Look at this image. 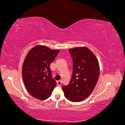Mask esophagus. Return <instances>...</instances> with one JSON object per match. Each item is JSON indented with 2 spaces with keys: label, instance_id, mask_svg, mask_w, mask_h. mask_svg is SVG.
<instances>
[{
  "label": "esophagus",
  "instance_id": "34e87169",
  "mask_svg": "<svg viewBox=\"0 0 125 125\" xmlns=\"http://www.w3.org/2000/svg\"><path fill=\"white\" fill-rule=\"evenodd\" d=\"M57 84L59 86H60L62 85V81L60 80H59V81H57Z\"/></svg>",
  "mask_w": 125,
  "mask_h": 125
}]
</instances>
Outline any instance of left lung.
<instances>
[{
  "label": "left lung",
  "instance_id": "left-lung-1",
  "mask_svg": "<svg viewBox=\"0 0 125 125\" xmlns=\"http://www.w3.org/2000/svg\"><path fill=\"white\" fill-rule=\"evenodd\" d=\"M69 52L73 62V73L69 84L62 89L67 100L78 102L86 99L95 88L100 75L99 63L86 47L70 48Z\"/></svg>",
  "mask_w": 125,
  "mask_h": 125
}]
</instances>
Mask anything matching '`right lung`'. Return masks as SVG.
<instances>
[{
  "label": "right lung",
  "mask_w": 125,
  "mask_h": 125,
  "mask_svg": "<svg viewBox=\"0 0 125 125\" xmlns=\"http://www.w3.org/2000/svg\"><path fill=\"white\" fill-rule=\"evenodd\" d=\"M59 52L38 45L31 48L25 57L22 68V78L26 90L35 99H48L56 86L52 78L50 65Z\"/></svg>",
  "instance_id": "obj_1"
}]
</instances>
